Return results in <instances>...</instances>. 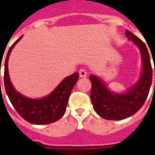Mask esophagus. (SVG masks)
<instances>
[{
	"mask_svg": "<svg viewBox=\"0 0 155 155\" xmlns=\"http://www.w3.org/2000/svg\"><path fill=\"white\" fill-rule=\"evenodd\" d=\"M79 73H80V76L81 78H85L87 76V71L84 69H80Z\"/></svg>",
	"mask_w": 155,
	"mask_h": 155,
	"instance_id": "obj_1",
	"label": "esophagus"
}]
</instances>
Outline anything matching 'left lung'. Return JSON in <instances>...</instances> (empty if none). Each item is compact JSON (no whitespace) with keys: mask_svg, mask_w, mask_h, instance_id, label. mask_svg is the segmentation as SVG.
<instances>
[{"mask_svg":"<svg viewBox=\"0 0 155 155\" xmlns=\"http://www.w3.org/2000/svg\"><path fill=\"white\" fill-rule=\"evenodd\" d=\"M125 36L141 52L142 71L138 81L124 93H117L111 92L98 76H89L92 82L90 97L93 108L98 115L106 120H122L135 114L146 101L151 86L152 67L146 45L129 30L125 31Z\"/></svg>","mask_w":155,"mask_h":155,"instance_id":"8db88e82","label":"left lung"}]
</instances>
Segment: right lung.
<instances>
[{"label":"right lung","mask_w":155,"mask_h":155,"mask_svg":"<svg viewBox=\"0 0 155 155\" xmlns=\"http://www.w3.org/2000/svg\"><path fill=\"white\" fill-rule=\"evenodd\" d=\"M21 38L22 36L11 46L5 62L4 84L7 96L13 108L28 122L35 125H47L54 122L59 120L65 113L71 90L80 76L79 73L75 72L64 78L48 96L43 98L31 99L21 95L13 87L8 70V57L11 51Z\"/></svg>","instance_id":"obj_1"}]
</instances>
